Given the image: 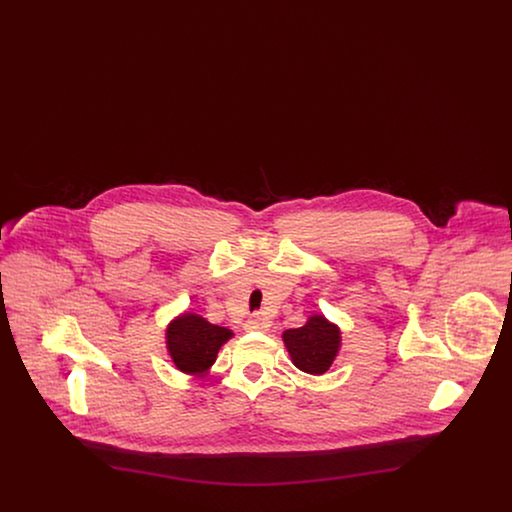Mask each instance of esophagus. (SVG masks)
<instances>
[{"label": "esophagus", "instance_id": "34e87169", "mask_svg": "<svg viewBox=\"0 0 512 512\" xmlns=\"http://www.w3.org/2000/svg\"><path fill=\"white\" fill-rule=\"evenodd\" d=\"M268 328H270L268 318L261 317V315L249 318V320L245 322V330H247V332H267Z\"/></svg>", "mask_w": 512, "mask_h": 512}]
</instances>
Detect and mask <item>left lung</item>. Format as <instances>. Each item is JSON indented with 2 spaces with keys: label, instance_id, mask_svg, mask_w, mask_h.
I'll list each match as a JSON object with an SVG mask.
<instances>
[{
  "label": "left lung",
  "instance_id": "1",
  "mask_svg": "<svg viewBox=\"0 0 512 512\" xmlns=\"http://www.w3.org/2000/svg\"><path fill=\"white\" fill-rule=\"evenodd\" d=\"M293 365L309 374H324L338 355L340 330L324 317H311L301 328L284 332Z\"/></svg>",
  "mask_w": 512,
  "mask_h": 512
}]
</instances>
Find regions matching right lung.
Masks as SVG:
<instances>
[{"instance_id":"add662e5","label":"right lung","mask_w":512,"mask_h":512,"mask_svg":"<svg viewBox=\"0 0 512 512\" xmlns=\"http://www.w3.org/2000/svg\"><path fill=\"white\" fill-rule=\"evenodd\" d=\"M232 338L228 328L215 326L197 315L176 318L167 330L172 361L182 372L203 374L217 361L220 345Z\"/></svg>"}]
</instances>
